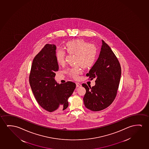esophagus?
Returning <instances> with one entry per match:
<instances>
[{
    "instance_id": "34e87169",
    "label": "esophagus",
    "mask_w": 149,
    "mask_h": 149,
    "mask_svg": "<svg viewBox=\"0 0 149 149\" xmlns=\"http://www.w3.org/2000/svg\"><path fill=\"white\" fill-rule=\"evenodd\" d=\"M76 84L77 87H80V86H81V84H79V83H78V82H76Z\"/></svg>"
}]
</instances>
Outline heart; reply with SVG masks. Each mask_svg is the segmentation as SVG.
Returning <instances> with one entry per match:
<instances>
[{"mask_svg": "<svg viewBox=\"0 0 149 149\" xmlns=\"http://www.w3.org/2000/svg\"><path fill=\"white\" fill-rule=\"evenodd\" d=\"M65 50L70 54H75L74 63L77 65L69 68L66 73L74 79H77L82 73L79 65L84 68L92 66L95 63L98 54L97 47L82 39L70 40L65 44ZM66 52L62 49H58L55 53L56 61L59 65L65 64Z\"/></svg>", "mask_w": 149, "mask_h": 149, "instance_id": "b5f03b06", "label": "heart"}]
</instances>
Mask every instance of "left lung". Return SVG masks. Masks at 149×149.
I'll return each mask as SVG.
<instances>
[{"label": "left lung", "instance_id": "left-lung-1", "mask_svg": "<svg viewBox=\"0 0 149 149\" xmlns=\"http://www.w3.org/2000/svg\"><path fill=\"white\" fill-rule=\"evenodd\" d=\"M99 57L86 74L90 80L95 78V85L91 87L86 84L83 98L84 106L92 111L104 110L111 104L116 96L120 79L121 69L116 56L110 47L102 40Z\"/></svg>", "mask_w": 149, "mask_h": 149}]
</instances>
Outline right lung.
Returning <instances> with one entry per match:
<instances>
[{
  "mask_svg": "<svg viewBox=\"0 0 149 149\" xmlns=\"http://www.w3.org/2000/svg\"><path fill=\"white\" fill-rule=\"evenodd\" d=\"M56 45L47 44L33 61L29 82L39 105L48 112L66 109L68 99L71 96L76 84L67 81L58 84L54 79L59 67L55 58Z\"/></svg>",
  "mask_w": 149,
  "mask_h": 149,
  "instance_id": "1",
  "label": "right lung"
}]
</instances>
